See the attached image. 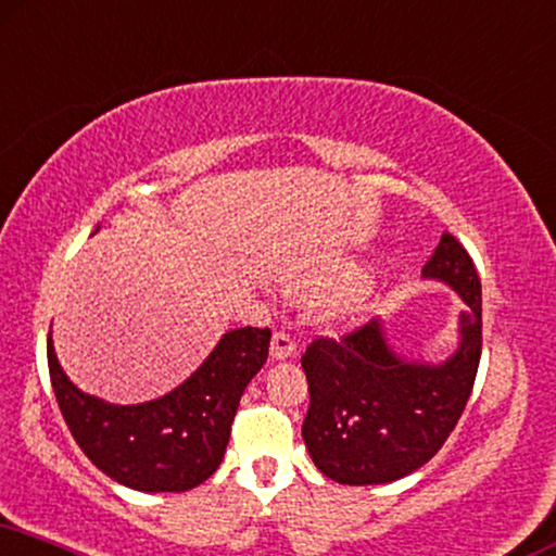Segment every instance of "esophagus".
<instances>
[{"mask_svg": "<svg viewBox=\"0 0 556 556\" xmlns=\"http://www.w3.org/2000/svg\"><path fill=\"white\" fill-rule=\"evenodd\" d=\"M270 355H273V359L293 357L295 342L291 340V334H286V331H276V334H273V342H270Z\"/></svg>", "mask_w": 556, "mask_h": 556, "instance_id": "1", "label": "esophagus"}]
</instances>
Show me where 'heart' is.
Masks as SVG:
<instances>
[{
  "mask_svg": "<svg viewBox=\"0 0 556 556\" xmlns=\"http://www.w3.org/2000/svg\"><path fill=\"white\" fill-rule=\"evenodd\" d=\"M344 278H348L350 283H359V278H363V270L352 265V268H344Z\"/></svg>",
  "mask_w": 556,
  "mask_h": 556,
  "instance_id": "1",
  "label": "heart"
}]
</instances>
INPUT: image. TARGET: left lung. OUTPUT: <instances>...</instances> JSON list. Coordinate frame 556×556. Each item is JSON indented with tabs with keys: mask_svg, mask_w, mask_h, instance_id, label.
<instances>
[{
	"mask_svg": "<svg viewBox=\"0 0 556 556\" xmlns=\"http://www.w3.org/2000/svg\"><path fill=\"white\" fill-rule=\"evenodd\" d=\"M424 278L450 286L459 312L457 348L424 363L391 348L380 319L334 340H316L301 357L308 380L306 450L342 485H383L427 465L457 427L472 393L482 350V293L472 257L450 232L424 265Z\"/></svg>",
	"mask_w": 556,
	"mask_h": 556,
	"instance_id": "1",
	"label": "left lung"
}]
</instances>
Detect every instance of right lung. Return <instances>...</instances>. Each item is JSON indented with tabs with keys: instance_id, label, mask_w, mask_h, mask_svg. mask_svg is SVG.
I'll return each mask as SVG.
<instances>
[{
	"instance_id": "right-lung-1",
	"label": "right lung",
	"mask_w": 556,
	"mask_h": 556,
	"mask_svg": "<svg viewBox=\"0 0 556 556\" xmlns=\"http://www.w3.org/2000/svg\"><path fill=\"white\" fill-rule=\"evenodd\" d=\"M268 344L270 329L227 331L170 393L119 406L71 383L48 334L50 383L76 444L99 470L142 493H184L219 467L237 406L268 359Z\"/></svg>"
}]
</instances>
